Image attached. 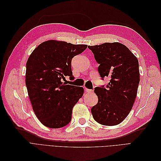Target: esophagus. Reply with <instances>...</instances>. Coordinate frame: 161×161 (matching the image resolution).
<instances>
[{
  "instance_id": "34e87169",
  "label": "esophagus",
  "mask_w": 161,
  "mask_h": 161,
  "mask_svg": "<svg viewBox=\"0 0 161 161\" xmlns=\"http://www.w3.org/2000/svg\"><path fill=\"white\" fill-rule=\"evenodd\" d=\"M85 90L86 92H89V93H91V92H93V90H92V89H86V88H85Z\"/></svg>"
}]
</instances>
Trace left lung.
Instances as JSON below:
<instances>
[{"label":"left lung","instance_id":"left-lung-1","mask_svg":"<svg viewBox=\"0 0 161 161\" xmlns=\"http://www.w3.org/2000/svg\"><path fill=\"white\" fill-rule=\"evenodd\" d=\"M99 63L102 79L109 77L106 87L95 89L98 103L91 108L95 120L104 125L120 124L132 109L140 82L138 60L125 45L119 42L88 46Z\"/></svg>","mask_w":161,"mask_h":161}]
</instances>
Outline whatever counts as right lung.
I'll return each instance as SVG.
<instances>
[{"mask_svg": "<svg viewBox=\"0 0 161 161\" xmlns=\"http://www.w3.org/2000/svg\"><path fill=\"white\" fill-rule=\"evenodd\" d=\"M87 45H75L58 40L40 43L29 57L25 84L33 110L40 122L50 128L69 124L73 107L84 93L82 87L66 85L64 76L73 79L72 58Z\"/></svg>", "mask_w": 161, "mask_h": 161, "instance_id": "1", "label": "right lung"}]
</instances>
